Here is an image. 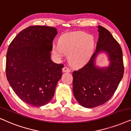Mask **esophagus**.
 <instances>
[{
	"label": "esophagus",
	"instance_id": "obj_1",
	"mask_svg": "<svg viewBox=\"0 0 131 131\" xmlns=\"http://www.w3.org/2000/svg\"><path fill=\"white\" fill-rule=\"evenodd\" d=\"M70 69H69V68L67 67H64L63 69H62V72H70Z\"/></svg>",
	"mask_w": 131,
	"mask_h": 131
}]
</instances>
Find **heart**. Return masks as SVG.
Returning a JSON list of instances; mask_svg holds the SVG:
<instances>
[{"label":"heart","mask_w":131,"mask_h":131,"mask_svg":"<svg viewBox=\"0 0 131 131\" xmlns=\"http://www.w3.org/2000/svg\"><path fill=\"white\" fill-rule=\"evenodd\" d=\"M95 49L93 35L84 32L77 31L64 34L59 37L58 43L52 45V53L61 58L69 54L68 59L74 67L84 66L91 59Z\"/></svg>","instance_id":"obj_1"}]
</instances>
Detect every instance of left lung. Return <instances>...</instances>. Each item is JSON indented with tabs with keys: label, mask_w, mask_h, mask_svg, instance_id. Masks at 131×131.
<instances>
[{
	"label": "left lung",
	"mask_w": 131,
	"mask_h": 131,
	"mask_svg": "<svg viewBox=\"0 0 131 131\" xmlns=\"http://www.w3.org/2000/svg\"><path fill=\"white\" fill-rule=\"evenodd\" d=\"M99 38L96 52L89 62L73 73V91L81 106L92 108L106 102L113 96L123 76L124 66L121 47L111 34L98 26ZM105 53L109 64L99 67L96 59L100 53Z\"/></svg>",
	"instance_id": "obj_1"
}]
</instances>
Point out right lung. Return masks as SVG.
<instances>
[{
	"mask_svg": "<svg viewBox=\"0 0 131 131\" xmlns=\"http://www.w3.org/2000/svg\"><path fill=\"white\" fill-rule=\"evenodd\" d=\"M57 29L47 26L26 28L14 38L6 54V74L13 91L33 106L48 103L62 76V64L51 60Z\"/></svg>",
	"mask_w": 131,
	"mask_h": 131,
	"instance_id": "obj_1",
	"label": "right lung"
}]
</instances>
